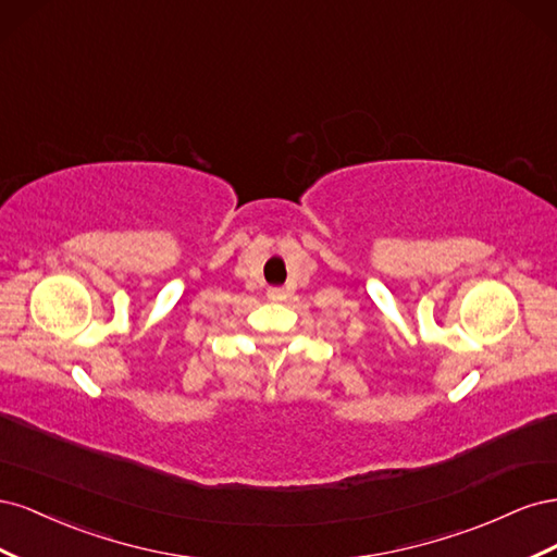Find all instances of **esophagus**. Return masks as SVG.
Here are the masks:
<instances>
[{"mask_svg": "<svg viewBox=\"0 0 557 557\" xmlns=\"http://www.w3.org/2000/svg\"><path fill=\"white\" fill-rule=\"evenodd\" d=\"M267 297L272 299V301H283L285 299V290L283 288H269Z\"/></svg>", "mask_w": 557, "mask_h": 557, "instance_id": "1", "label": "esophagus"}]
</instances>
